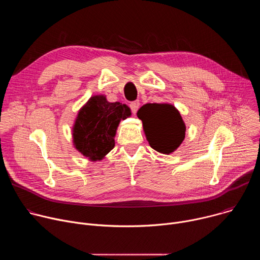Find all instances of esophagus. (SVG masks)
Instances as JSON below:
<instances>
[{
  "instance_id": "esophagus-1",
  "label": "esophagus",
  "mask_w": 260,
  "mask_h": 260,
  "mask_svg": "<svg viewBox=\"0 0 260 260\" xmlns=\"http://www.w3.org/2000/svg\"><path fill=\"white\" fill-rule=\"evenodd\" d=\"M129 107H131V109H132V112H133L134 114H136V112H137L139 107H140V102H139V101L132 102V103L129 104Z\"/></svg>"
}]
</instances>
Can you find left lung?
Segmentation results:
<instances>
[{"label": "left lung", "instance_id": "1", "mask_svg": "<svg viewBox=\"0 0 260 260\" xmlns=\"http://www.w3.org/2000/svg\"><path fill=\"white\" fill-rule=\"evenodd\" d=\"M147 141L162 154L174 152L185 138L186 126L179 111L171 104H145L137 112Z\"/></svg>", "mask_w": 260, "mask_h": 260}]
</instances>
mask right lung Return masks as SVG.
Masks as SVG:
<instances>
[{
  "label": "right lung",
  "instance_id": "add662e5",
  "mask_svg": "<svg viewBox=\"0 0 260 260\" xmlns=\"http://www.w3.org/2000/svg\"><path fill=\"white\" fill-rule=\"evenodd\" d=\"M131 115L125 104L110 103L104 94L92 95L78 111L72 127L74 147L90 161L102 160L115 146L119 122Z\"/></svg>",
  "mask_w": 260,
  "mask_h": 260
}]
</instances>
